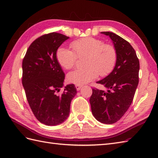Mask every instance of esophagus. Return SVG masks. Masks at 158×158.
<instances>
[{"label": "esophagus", "instance_id": "34e87169", "mask_svg": "<svg viewBox=\"0 0 158 158\" xmlns=\"http://www.w3.org/2000/svg\"><path fill=\"white\" fill-rule=\"evenodd\" d=\"M81 85H75V88H76V89H77V90H79L81 88Z\"/></svg>", "mask_w": 158, "mask_h": 158}]
</instances>
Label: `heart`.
Masks as SVG:
<instances>
[{"instance_id": "heart-1", "label": "heart", "mask_w": 158, "mask_h": 158, "mask_svg": "<svg viewBox=\"0 0 158 158\" xmlns=\"http://www.w3.org/2000/svg\"><path fill=\"white\" fill-rule=\"evenodd\" d=\"M72 50L60 47L56 51V59L63 69L74 68L78 58L83 60L82 69L76 70L67 75L70 83L83 85L101 77L109 75L115 69L117 61L116 48L105 44L102 40L85 37L70 43Z\"/></svg>"}]
</instances>
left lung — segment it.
I'll list each match as a JSON object with an SVG mask.
<instances>
[{
    "instance_id": "1",
    "label": "left lung",
    "mask_w": 158,
    "mask_h": 158,
    "mask_svg": "<svg viewBox=\"0 0 158 158\" xmlns=\"http://www.w3.org/2000/svg\"><path fill=\"white\" fill-rule=\"evenodd\" d=\"M102 34L111 39L117 52L115 69L105 78L97 81L107 92L92 88L89 98L95 118L102 123L112 124L119 121L132 102L139 84V60L132 46L117 35L110 32Z\"/></svg>"
}]
</instances>
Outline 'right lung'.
Instances as JSON below:
<instances>
[{"label": "right lung", "mask_w": 158, "mask_h": 158, "mask_svg": "<svg viewBox=\"0 0 158 158\" xmlns=\"http://www.w3.org/2000/svg\"><path fill=\"white\" fill-rule=\"evenodd\" d=\"M50 32L35 39L22 61V85L35 117L47 126H56L67 119L71 100L76 95L75 85L62 88L65 75L56 59V51L69 39Z\"/></svg>", "instance_id": "add662e5"}]
</instances>
